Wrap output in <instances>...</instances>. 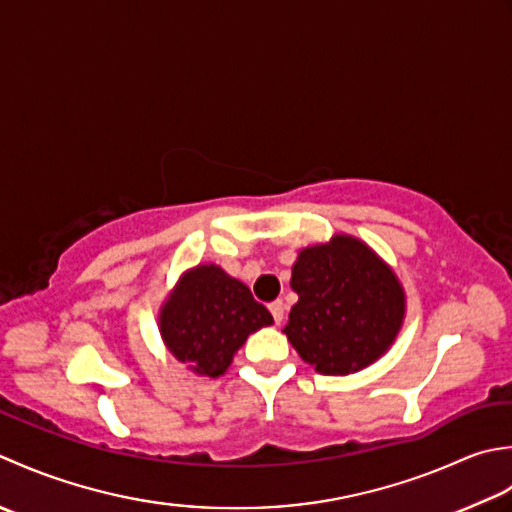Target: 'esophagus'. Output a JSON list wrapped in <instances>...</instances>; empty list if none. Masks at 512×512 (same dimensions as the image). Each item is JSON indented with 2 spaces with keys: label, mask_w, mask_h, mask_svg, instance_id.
<instances>
[{
  "label": "esophagus",
  "mask_w": 512,
  "mask_h": 512,
  "mask_svg": "<svg viewBox=\"0 0 512 512\" xmlns=\"http://www.w3.org/2000/svg\"><path fill=\"white\" fill-rule=\"evenodd\" d=\"M269 311H271V316H274V320L278 322H283V318H285V305H283V300H274L269 305Z\"/></svg>",
  "instance_id": "1"
}]
</instances>
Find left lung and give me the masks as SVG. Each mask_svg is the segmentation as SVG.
<instances>
[{
	"instance_id": "left-lung-1",
	"label": "left lung",
	"mask_w": 512,
	"mask_h": 512,
	"mask_svg": "<svg viewBox=\"0 0 512 512\" xmlns=\"http://www.w3.org/2000/svg\"><path fill=\"white\" fill-rule=\"evenodd\" d=\"M298 302L285 333L300 358L325 375L369 367L402 325L404 294L393 271L351 236L302 249L291 271Z\"/></svg>"
}]
</instances>
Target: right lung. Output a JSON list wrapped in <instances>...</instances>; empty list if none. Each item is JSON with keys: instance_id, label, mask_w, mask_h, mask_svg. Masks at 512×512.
Instances as JSON below:
<instances>
[{"instance_id": "1", "label": "right lung", "mask_w": 512, "mask_h": 512, "mask_svg": "<svg viewBox=\"0 0 512 512\" xmlns=\"http://www.w3.org/2000/svg\"><path fill=\"white\" fill-rule=\"evenodd\" d=\"M271 322L252 291L214 265L187 271L161 311V333L172 356L210 378L225 373L249 333Z\"/></svg>"}]
</instances>
